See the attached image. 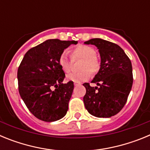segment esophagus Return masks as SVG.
Wrapping results in <instances>:
<instances>
[{
    "label": "esophagus",
    "instance_id": "34e87169",
    "mask_svg": "<svg viewBox=\"0 0 150 150\" xmlns=\"http://www.w3.org/2000/svg\"><path fill=\"white\" fill-rule=\"evenodd\" d=\"M80 83H74V86H80Z\"/></svg>",
    "mask_w": 150,
    "mask_h": 150
}]
</instances>
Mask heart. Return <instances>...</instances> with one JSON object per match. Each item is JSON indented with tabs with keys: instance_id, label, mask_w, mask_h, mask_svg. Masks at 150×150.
Wrapping results in <instances>:
<instances>
[{
	"instance_id": "heart-1",
	"label": "heart",
	"mask_w": 150,
	"mask_h": 150,
	"mask_svg": "<svg viewBox=\"0 0 150 150\" xmlns=\"http://www.w3.org/2000/svg\"><path fill=\"white\" fill-rule=\"evenodd\" d=\"M96 52L92 47L86 45H78L71 50V57L73 60L81 59L83 60L80 65L82 71L79 73H72L67 76V79L76 83L86 81L91 74H96L100 68V62L97 57ZM59 64L62 71L65 73L70 72L71 68V62L69 60L66 52H64L59 56Z\"/></svg>"
}]
</instances>
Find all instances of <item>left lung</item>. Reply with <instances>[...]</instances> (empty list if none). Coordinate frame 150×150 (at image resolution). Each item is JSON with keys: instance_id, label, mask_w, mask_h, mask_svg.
<instances>
[{"instance_id": "1", "label": "left lung", "mask_w": 150, "mask_h": 150, "mask_svg": "<svg viewBox=\"0 0 150 150\" xmlns=\"http://www.w3.org/2000/svg\"><path fill=\"white\" fill-rule=\"evenodd\" d=\"M84 43L95 45L100 56V69L91 81L98 86L83 84L86 89L85 107L92 116L110 118L117 114L127 101L133 84L132 62L116 43L100 38Z\"/></svg>"}]
</instances>
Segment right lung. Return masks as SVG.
Returning a JSON list of instances; mask_svg holds the SVG:
<instances>
[{
  "label": "right lung",
  "mask_w": 150,
  "mask_h": 150,
  "mask_svg": "<svg viewBox=\"0 0 150 150\" xmlns=\"http://www.w3.org/2000/svg\"><path fill=\"white\" fill-rule=\"evenodd\" d=\"M75 40L50 39L27 52L18 67V91L30 112L44 122L65 116L74 90V82L63 83L64 72L59 59Z\"/></svg>",
  "instance_id": "obj_1"
}]
</instances>
